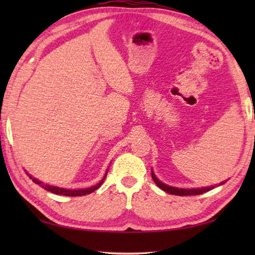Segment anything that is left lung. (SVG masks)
<instances>
[{"mask_svg":"<svg viewBox=\"0 0 255 255\" xmlns=\"http://www.w3.org/2000/svg\"><path fill=\"white\" fill-rule=\"evenodd\" d=\"M152 178L154 180V182L156 183L157 187L159 189H162L163 191H165L167 193H170V195H175V196H196V195H201V193H205L207 191H209V190L214 189L216 185H210V187H204V188H195V189H184V188H176V187H172V185H167L165 183H163L162 181H159L156 175H155L154 171L152 170ZM225 182H227V180L223 181V182L219 183L218 185H222Z\"/></svg>","mask_w":255,"mask_h":255,"instance_id":"obj_1","label":"left lung"}]
</instances>
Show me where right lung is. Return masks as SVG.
Masks as SVG:
<instances>
[{"label":"right lung","instance_id":"1","mask_svg":"<svg viewBox=\"0 0 255 255\" xmlns=\"http://www.w3.org/2000/svg\"><path fill=\"white\" fill-rule=\"evenodd\" d=\"M108 173V170L106 172L105 176H103V179L96 185H92V187L90 188H85V189H65V188H60V187H55V185H49V184H44L42 183V181L38 180L36 178H33L31 174H29L27 172V174L29 175V178L31 179L34 183L36 184H39L41 188H44L47 191H50L55 193V195H60V196H67V197H77V196H85V195H89V193H91L93 191H96L97 189H99L101 187V184L103 183V181H105L106 176Z\"/></svg>","mask_w":255,"mask_h":255}]
</instances>
